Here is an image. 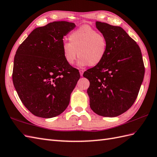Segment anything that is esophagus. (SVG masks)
<instances>
[{
	"mask_svg": "<svg viewBox=\"0 0 157 157\" xmlns=\"http://www.w3.org/2000/svg\"><path fill=\"white\" fill-rule=\"evenodd\" d=\"M83 70H79V74H80V75L81 76H83Z\"/></svg>",
	"mask_w": 157,
	"mask_h": 157,
	"instance_id": "1",
	"label": "esophagus"
}]
</instances>
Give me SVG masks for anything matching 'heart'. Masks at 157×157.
I'll return each instance as SVG.
<instances>
[{"instance_id": "heart-1", "label": "heart", "mask_w": 157, "mask_h": 157, "mask_svg": "<svg viewBox=\"0 0 157 157\" xmlns=\"http://www.w3.org/2000/svg\"><path fill=\"white\" fill-rule=\"evenodd\" d=\"M69 42L61 46L64 60L69 65L74 64L78 56L80 66H96L104 60L108 51L105 36L87 25L73 31L69 36Z\"/></svg>"}]
</instances>
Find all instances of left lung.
I'll list each match as a JSON object with an SVG mask.
<instances>
[{
    "label": "left lung",
    "instance_id": "left-lung-1",
    "mask_svg": "<svg viewBox=\"0 0 157 157\" xmlns=\"http://www.w3.org/2000/svg\"><path fill=\"white\" fill-rule=\"evenodd\" d=\"M96 27L108 41L101 63L83 73L90 82L87 93L92 110L104 117H116L132 106L144 75L141 51L118 26L97 21Z\"/></svg>",
    "mask_w": 157,
    "mask_h": 157
}]
</instances>
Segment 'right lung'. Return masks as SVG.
<instances>
[{"label":"right lung","instance_id":"right-lung-1","mask_svg":"<svg viewBox=\"0 0 157 157\" xmlns=\"http://www.w3.org/2000/svg\"><path fill=\"white\" fill-rule=\"evenodd\" d=\"M74 23L55 21L35 29L17 50L13 82L22 103L38 117L51 118L67 108L80 78L64 60L63 37Z\"/></svg>","mask_w":157,"mask_h":157}]
</instances>
